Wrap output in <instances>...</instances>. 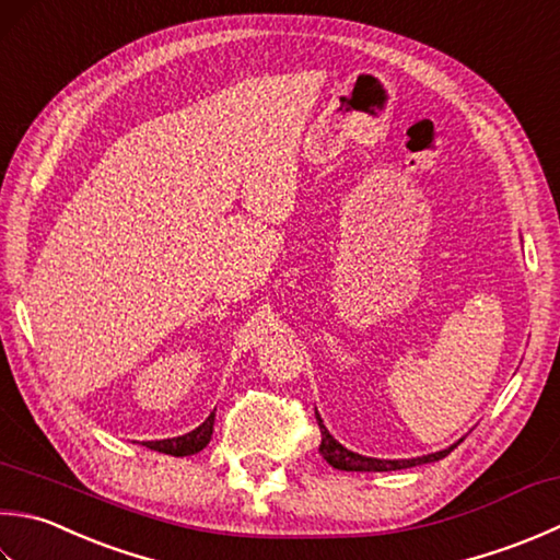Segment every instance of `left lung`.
Wrapping results in <instances>:
<instances>
[{
    "label": "left lung",
    "instance_id": "1",
    "mask_svg": "<svg viewBox=\"0 0 560 560\" xmlns=\"http://www.w3.org/2000/svg\"><path fill=\"white\" fill-rule=\"evenodd\" d=\"M317 418V412H315ZM317 427H320V454L323 458L330 466L339 468V470H400V468H412V466H420V464H430V462H440L448 452H454V446L444 448V452H436L430 456H420V458H408V462H383V458H369V456H361L349 452L337 440H332V434L325 430L323 420L317 418Z\"/></svg>",
    "mask_w": 560,
    "mask_h": 560
}]
</instances>
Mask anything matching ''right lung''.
Wrapping results in <instances>:
<instances>
[{"label":"right lung","mask_w":560,"mask_h":560,"mask_svg":"<svg viewBox=\"0 0 560 560\" xmlns=\"http://www.w3.org/2000/svg\"><path fill=\"white\" fill-rule=\"evenodd\" d=\"M211 434H213V412L208 415V420L196 427L194 432L184 434V436H174V440H162V442H145L148 448H155L160 454H170V456H191L196 452H201V448L211 442Z\"/></svg>","instance_id":"add662e5"}]
</instances>
